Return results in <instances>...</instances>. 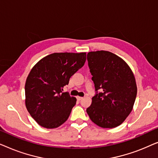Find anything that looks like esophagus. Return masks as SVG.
Listing matches in <instances>:
<instances>
[{"label": "esophagus", "mask_w": 158, "mask_h": 158, "mask_svg": "<svg viewBox=\"0 0 158 158\" xmlns=\"http://www.w3.org/2000/svg\"><path fill=\"white\" fill-rule=\"evenodd\" d=\"M77 99L78 101H81V100H82V99H83V97H81V96H77Z\"/></svg>", "instance_id": "obj_1"}]
</instances>
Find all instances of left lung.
<instances>
[{
  "label": "left lung",
  "mask_w": 158,
  "mask_h": 158,
  "mask_svg": "<svg viewBox=\"0 0 158 158\" xmlns=\"http://www.w3.org/2000/svg\"><path fill=\"white\" fill-rule=\"evenodd\" d=\"M87 60L96 94L86 111L100 127L119 126L131 113L137 96L133 72L124 60L108 51L90 52Z\"/></svg>",
  "instance_id": "1"
}]
</instances>
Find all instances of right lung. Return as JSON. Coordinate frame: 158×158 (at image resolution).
Instances as JSON below:
<instances>
[{"label":"right lung","instance_id":"add662e5","mask_svg":"<svg viewBox=\"0 0 158 158\" xmlns=\"http://www.w3.org/2000/svg\"><path fill=\"white\" fill-rule=\"evenodd\" d=\"M85 60V52L53 53L32 68L26 81L25 103L40 126L57 128L68 119L76 98L62 90Z\"/></svg>","mask_w":158,"mask_h":158}]
</instances>
